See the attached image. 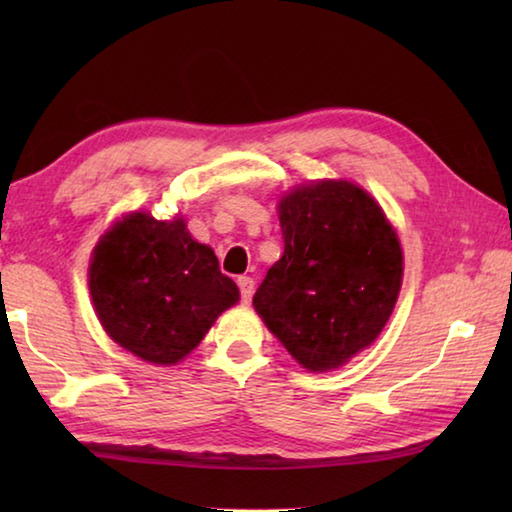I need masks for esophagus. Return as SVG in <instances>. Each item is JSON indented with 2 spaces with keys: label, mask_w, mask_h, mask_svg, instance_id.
<instances>
[{
  "label": "esophagus",
  "mask_w": 512,
  "mask_h": 512,
  "mask_svg": "<svg viewBox=\"0 0 512 512\" xmlns=\"http://www.w3.org/2000/svg\"><path fill=\"white\" fill-rule=\"evenodd\" d=\"M237 284H239V291H241V302L248 305V302L253 300V293H255V280H253V277H248V275H241Z\"/></svg>",
  "instance_id": "esophagus-1"
}]
</instances>
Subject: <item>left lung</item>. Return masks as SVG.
<instances>
[{
  "label": "left lung",
  "instance_id": "1",
  "mask_svg": "<svg viewBox=\"0 0 512 512\" xmlns=\"http://www.w3.org/2000/svg\"><path fill=\"white\" fill-rule=\"evenodd\" d=\"M284 255L268 268L255 311L302 368L325 372L377 339L400 296L397 232L366 189L316 180L277 205Z\"/></svg>",
  "mask_w": 512,
  "mask_h": 512
}]
</instances>
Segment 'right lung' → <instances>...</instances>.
I'll return each instance as SVG.
<instances>
[{"mask_svg": "<svg viewBox=\"0 0 512 512\" xmlns=\"http://www.w3.org/2000/svg\"><path fill=\"white\" fill-rule=\"evenodd\" d=\"M88 277L106 334L155 366L185 359L239 300L237 284L214 250L192 239L183 216L126 214L94 246Z\"/></svg>", "mask_w": 512, "mask_h": 512, "instance_id": "add662e5", "label": "right lung"}]
</instances>
